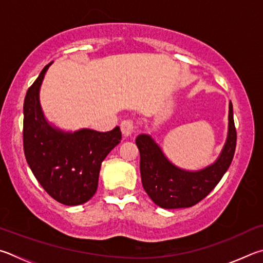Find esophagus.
Listing matches in <instances>:
<instances>
[{"label": "esophagus", "mask_w": 263, "mask_h": 263, "mask_svg": "<svg viewBox=\"0 0 263 263\" xmlns=\"http://www.w3.org/2000/svg\"><path fill=\"white\" fill-rule=\"evenodd\" d=\"M120 128H121V133L124 139L130 137L133 133H134V124H133L130 120H123L121 124H120Z\"/></svg>", "instance_id": "1"}]
</instances>
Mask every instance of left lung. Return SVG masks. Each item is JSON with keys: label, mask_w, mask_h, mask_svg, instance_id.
<instances>
[{"label": "left lung", "mask_w": 263, "mask_h": 263, "mask_svg": "<svg viewBox=\"0 0 263 263\" xmlns=\"http://www.w3.org/2000/svg\"><path fill=\"white\" fill-rule=\"evenodd\" d=\"M237 130L232 103L229 105V132L225 145L214 164L200 171H186L173 165L150 135L136 139L140 150L142 185L156 204L164 209L190 208L217 186L231 165L236 151Z\"/></svg>", "instance_id": "8db88e82"}]
</instances>
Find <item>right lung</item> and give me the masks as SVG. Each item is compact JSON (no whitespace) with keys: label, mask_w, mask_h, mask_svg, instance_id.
<instances>
[{"label":"right lung","mask_w":263,"mask_h":263,"mask_svg":"<svg viewBox=\"0 0 263 263\" xmlns=\"http://www.w3.org/2000/svg\"><path fill=\"white\" fill-rule=\"evenodd\" d=\"M48 63L26 92L23 121V146L26 162L44 190L66 205L89 201L97 192L103 160L121 141V130L100 133L81 129L64 133L45 119L39 90Z\"/></svg>","instance_id":"1"}]
</instances>
